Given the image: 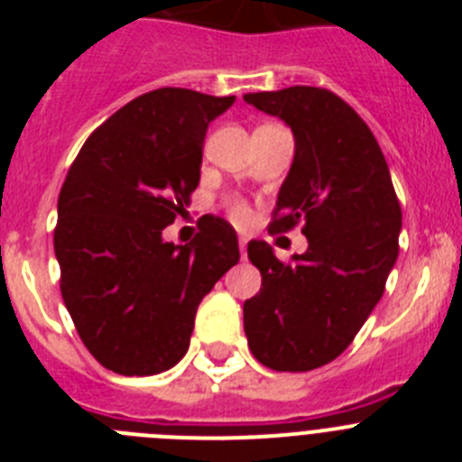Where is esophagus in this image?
I'll list each match as a JSON object with an SVG mask.
<instances>
[{
  "label": "esophagus",
  "mask_w": 462,
  "mask_h": 462,
  "mask_svg": "<svg viewBox=\"0 0 462 462\" xmlns=\"http://www.w3.org/2000/svg\"><path fill=\"white\" fill-rule=\"evenodd\" d=\"M238 245H240V254H247V238H245V236H240V240H238Z\"/></svg>",
  "instance_id": "34e87169"
}]
</instances>
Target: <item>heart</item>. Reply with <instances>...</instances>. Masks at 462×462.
Here are the masks:
<instances>
[{
    "instance_id": "b5f03b06",
    "label": "heart",
    "mask_w": 462,
    "mask_h": 462,
    "mask_svg": "<svg viewBox=\"0 0 462 462\" xmlns=\"http://www.w3.org/2000/svg\"><path fill=\"white\" fill-rule=\"evenodd\" d=\"M231 217H234L236 222H245V219L250 217V210H247L245 203H234V206H231Z\"/></svg>"
}]
</instances>
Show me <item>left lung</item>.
Returning a JSON list of instances; mask_svg holds the SVG:
<instances>
[{"mask_svg": "<svg viewBox=\"0 0 462 462\" xmlns=\"http://www.w3.org/2000/svg\"><path fill=\"white\" fill-rule=\"evenodd\" d=\"M245 101L291 126L296 154L271 231L300 222L308 238L291 263L263 240L247 245L261 289L243 305L245 336L266 368L308 373L340 356L379 303L402 210L377 138L337 94L293 85Z\"/></svg>", "mask_w": 462, "mask_h": 462, "instance_id": "left-lung-1", "label": "left lung"}]
</instances>
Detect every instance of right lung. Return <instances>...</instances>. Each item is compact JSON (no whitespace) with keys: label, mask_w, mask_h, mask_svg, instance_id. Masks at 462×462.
<instances>
[{"label":"right lung","mask_w":462,"mask_h":462,"mask_svg":"<svg viewBox=\"0 0 462 462\" xmlns=\"http://www.w3.org/2000/svg\"><path fill=\"white\" fill-rule=\"evenodd\" d=\"M236 97L185 88L141 94L94 129L57 201L60 289L104 368L145 377L189 349L199 303L240 259L234 226L203 217L187 245L162 231L189 206L208 125Z\"/></svg>","instance_id":"add662e5"}]
</instances>
